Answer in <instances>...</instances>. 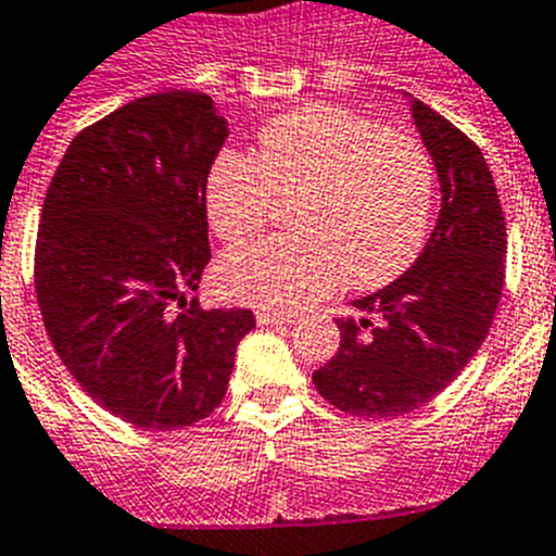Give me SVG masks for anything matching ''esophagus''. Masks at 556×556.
Returning <instances> with one entry per match:
<instances>
[{
	"instance_id": "esophagus-1",
	"label": "esophagus",
	"mask_w": 556,
	"mask_h": 556,
	"mask_svg": "<svg viewBox=\"0 0 556 556\" xmlns=\"http://www.w3.org/2000/svg\"><path fill=\"white\" fill-rule=\"evenodd\" d=\"M293 316L288 313H277V311H257V325L263 327H277V325H288Z\"/></svg>"
}]
</instances>
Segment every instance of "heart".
Instances as JSON below:
<instances>
[{
	"label": "heart",
	"mask_w": 556,
	"mask_h": 556,
	"mask_svg": "<svg viewBox=\"0 0 556 556\" xmlns=\"http://www.w3.org/2000/svg\"><path fill=\"white\" fill-rule=\"evenodd\" d=\"M206 218L226 243L257 238L274 204L299 198L293 238L229 251L224 293L263 311L325 296L341 279L378 288L414 263L433 210V164L417 139L338 105L271 119L254 159L224 151L206 176Z\"/></svg>",
	"instance_id": "heart-1"
}]
</instances>
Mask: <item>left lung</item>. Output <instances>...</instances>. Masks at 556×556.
<instances>
[{"label": "left lung", "mask_w": 556, "mask_h": 556, "mask_svg": "<svg viewBox=\"0 0 556 556\" xmlns=\"http://www.w3.org/2000/svg\"><path fill=\"white\" fill-rule=\"evenodd\" d=\"M412 117L442 190L437 226L403 277L352 302L358 321L338 318L341 346L313 371L318 394L355 417H400L447 389L484 344L504 291V210L479 144L419 100Z\"/></svg>", "instance_id": "8db88e82"}]
</instances>
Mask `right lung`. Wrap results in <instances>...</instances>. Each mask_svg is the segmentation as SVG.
Returning <instances> with one entry per match:
<instances>
[{
    "label": "right lung",
    "instance_id": "obj_1",
    "mask_svg": "<svg viewBox=\"0 0 556 556\" xmlns=\"http://www.w3.org/2000/svg\"><path fill=\"white\" fill-rule=\"evenodd\" d=\"M229 137L210 94L159 91L72 139L41 210L36 296L72 378L125 422L173 431L220 405L243 307L190 299L210 263L206 176Z\"/></svg>",
    "mask_w": 556,
    "mask_h": 556
}]
</instances>
